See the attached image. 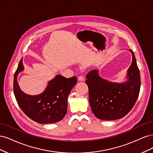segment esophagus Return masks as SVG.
I'll return each instance as SVG.
<instances>
[{"label": "esophagus", "instance_id": "34e87169", "mask_svg": "<svg viewBox=\"0 0 153 153\" xmlns=\"http://www.w3.org/2000/svg\"><path fill=\"white\" fill-rule=\"evenodd\" d=\"M78 80L79 81H84L85 80V78L83 76H78Z\"/></svg>", "mask_w": 153, "mask_h": 153}]
</instances>
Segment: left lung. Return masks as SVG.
I'll return each instance as SVG.
<instances>
[{
  "label": "left lung",
  "instance_id": "left-lung-1",
  "mask_svg": "<svg viewBox=\"0 0 153 153\" xmlns=\"http://www.w3.org/2000/svg\"><path fill=\"white\" fill-rule=\"evenodd\" d=\"M132 62L128 68L126 81L110 82L101 78L98 69L87 75L91 108L95 116L101 120L112 121L124 117L135 104L140 88V71L131 50Z\"/></svg>",
  "mask_w": 153,
  "mask_h": 153
}]
</instances>
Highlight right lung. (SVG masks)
<instances>
[{
	"mask_svg": "<svg viewBox=\"0 0 153 153\" xmlns=\"http://www.w3.org/2000/svg\"><path fill=\"white\" fill-rule=\"evenodd\" d=\"M24 70L23 58L14 76L13 91L17 103L27 116L39 124L57 123L67 113L68 97L77 82L76 76L66 78L57 75L48 82L42 93L29 95L23 92L18 84V74Z\"/></svg>",
	"mask_w": 153,
	"mask_h": 153,
	"instance_id": "1",
	"label": "right lung"
}]
</instances>
